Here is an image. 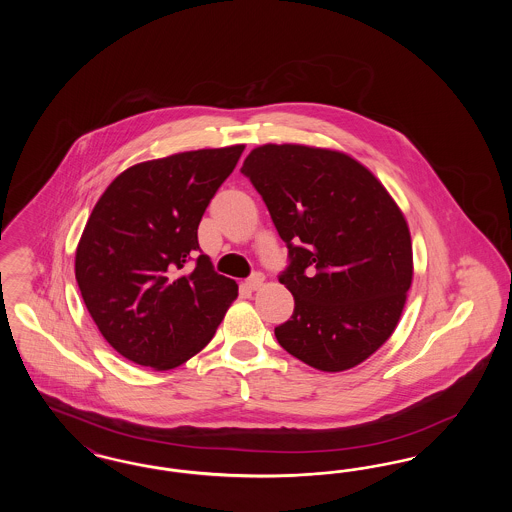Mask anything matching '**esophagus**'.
Masks as SVG:
<instances>
[{"mask_svg": "<svg viewBox=\"0 0 512 512\" xmlns=\"http://www.w3.org/2000/svg\"><path fill=\"white\" fill-rule=\"evenodd\" d=\"M263 280H265V278H263V274H259V272H257V274H253V276H249V278L245 280L244 286L249 290V292H255V290H259V288L263 286Z\"/></svg>", "mask_w": 512, "mask_h": 512, "instance_id": "1", "label": "esophagus"}]
</instances>
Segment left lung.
Here are the masks:
<instances>
[{"label":"left lung","mask_w":512,"mask_h":512,"mask_svg":"<svg viewBox=\"0 0 512 512\" xmlns=\"http://www.w3.org/2000/svg\"><path fill=\"white\" fill-rule=\"evenodd\" d=\"M242 172L288 245L278 276L293 295L278 343L305 365L341 372L390 338L413 282L407 220L353 157L320 147H255Z\"/></svg>","instance_id":"left-lung-1"}]
</instances>
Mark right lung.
<instances>
[{
	"label": "right lung",
	"instance_id": "obj_1",
	"mask_svg": "<svg viewBox=\"0 0 512 512\" xmlns=\"http://www.w3.org/2000/svg\"><path fill=\"white\" fill-rule=\"evenodd\" d=\"M245 146L138 163L99 197L74 274L99 332L124 359L155 370L213 340L238 284L199 253L197 226Z\"/></svg>",
	"mask_w": 512,
	"mask_h": 512
}]
</instances>
